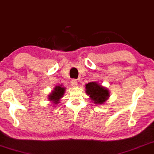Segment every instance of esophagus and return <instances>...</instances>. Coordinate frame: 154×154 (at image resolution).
Returning a JSON list of instances; mask_svg holds the SVG:
<instances>
[{"label": "esophagus", "mask_w": 154, "mask_h": 154, "mask_svg": "<svg viewBox=\"0 0 154 154\" xmlns=\"http://www.w3.org/2000/svg\"><path fill=\"white\" fill-rule=\"evenodd\" d=\"M71 85H72V86L73 87H77V85H78V82H77V81L76 80H75V79H73L72 81H71Z\"/></svg>", "instance_id": "1"}]
</instances>
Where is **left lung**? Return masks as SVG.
<instances>
[{
  "mask_svg": "<svg viewBox=\"0 0 154 154\" xmlns=\"http://www.w3.org/2000/svg\"><path fill=\"white\" fill-rule=\"evenodd\" d=\"M85 92L95 104H102L110 97V92L106 88L97 82H90L85 84Z\"/></svg>",
  "mask_w": 154,
  "mask_h": 154,
  "instance_id": "1",
  "label": "left lung"
}]
</instances>
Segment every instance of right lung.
<instances>
[{
	"mask_svg": "<svg viewBox=\"0 0 154 154\" xmlns=\"http://www.w3.org/2000/svg\"><path fill=\"white\" fill-rule=\"evenodd\" d=\"M65 90L66 88L63 87L62 85H56L51 93L48 95V100L50 101L53 104H58L65 93Z\"/></svg>",
	"mask_w": 154,
	"mask_h": 154,
	"instance_id": "obj_1",
	"label": "right lung"
}]
</instances>
